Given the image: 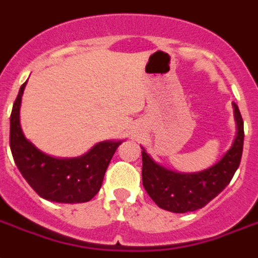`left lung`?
Returning <instances> with one entry per match:
<instances>
[{
  "mask_svg": "<svg viewBox=\"0 0 258 258\" xmlns=\"http://www.w3.org/2000/svg\"><path fill=\"white\" fill-rule=\"evenodd\" d=\"M232 107L237 122L235 140L223 158L204 171L191 174L171 171L152 160L143 148V185L162 210L175 214L200 210L230 183L241 163L245 136L239 108L235 103H232Z\"/></svg>",
  "mask_w": 258,
  "mask_h": 258,
  "instance_id": "left-lung-1",
  "label": "left lung"
}]
</instances>
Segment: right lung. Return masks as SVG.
Wrapping results in <instances>:
<instances>
[{
	"mask_svg": "<svg viewBox=\"0 0 258 258\" xmlns=\"http://www.w3.org/2000/svg\"><path fill=\"white\" fill-rule=\"evenodd\" d=\"M20 87L11 114L9 144L19 171L40 197L55 203H85L99 191L104 173L122 141H102L79 158L58 159L43 154L24 136L20 126Z\"/></svg>",
	"mask_w": 258,
	"mask_h": 258,
	"instance_id": "right-lung-1",
	"label": "right lung"
}]
</instances>
